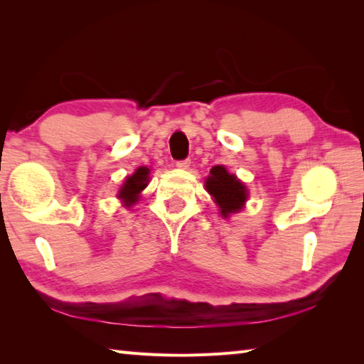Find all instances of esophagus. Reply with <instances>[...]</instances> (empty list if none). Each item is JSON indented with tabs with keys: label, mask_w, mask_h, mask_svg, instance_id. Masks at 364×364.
<instances>
[{
	"label": "esophagus",
	"mask_w": 364,
	"mask_h": 364,
	"mask_svg": "<svg viewBox=\"0 0 364 364\" xmlns=\"http://www.w3.org/2000/svg\"><path fill=\"white\" fill-rule=\"evenodd\" d=\"M191 166V159H183V161H176V167L178 168H189Z\"/></svg>",
	"instance_id": "esophagus-1"
}]
</instances>
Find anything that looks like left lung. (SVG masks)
<instances>
[{
  "mask_svg": "<svg viewBox=\"0 0 364 364\" xmlns=\"http://www.w3.org/2000/svg\"><path fill=\"white\" fill-rule=\"evenodd\" d=\"M210 173L206 180V191L219 205L220 214L228 218V214L237 213L247 200V188L235 175L228 173L223 166L213 167Z\"/></svg>",
  "mask_w": 364,
  "mask_h": 364,
  "instance_id": "left-lung-1",
  "label": "left lung"
}]
</instances>
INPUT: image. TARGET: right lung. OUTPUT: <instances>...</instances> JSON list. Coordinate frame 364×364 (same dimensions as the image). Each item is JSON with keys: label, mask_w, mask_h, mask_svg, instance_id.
<instances>
[{"label": "right lung", "mask_w": 364, "mask_h": 364, "mask_svg": "<svg viewBox=\"0 0 364 364\" xmlns=\"http://www.w3.org/2000/svg\"><path fill=\"white\" fill-rule=\"evenodd\" d=\"M149 173L150 170L146 167H139L133 175L127 178L125 184H123L119 192V197L123 200L125 206H131L137 202L139 194H141V191L145 189L146 183H149Z\"/></svg>", "instance_id": "right-lung-1"}]
</instances>
